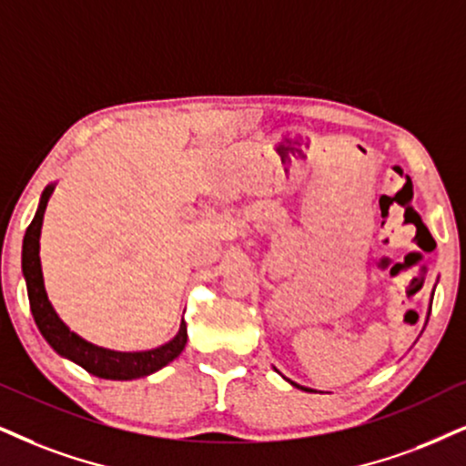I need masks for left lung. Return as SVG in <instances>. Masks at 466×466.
Wrapping results in <instances>:
<instances>
[{
    "label": "left lung",
    "instance_id": "8db88e82",
    "mask_svg": "<svg viewBox=\"0 0 466 466\" xmlns=\"http://www.w3.org/2000/svg\"><path fill=\"white\" fill-rule=\"evenodd\" d=\"M430 307H432V302H430ZM291 384H294V387H300V384H296V382H291ZM300 389H304V391H311V389H307V387H300Z\"/></svg>",
    "mask_w": 466,
    "mask_h": 466
}]
</instances>
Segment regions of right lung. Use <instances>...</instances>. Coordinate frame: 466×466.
Returning a JSON list of instances; mask_svg holds the SVG:
<instances>
[{"instance_id":"obj_1","label":"right lung","mask_w":466,"mask_h":466,"mask_svg":"<svg viewBox=\"0 0 466 466\" xmlns=\"http://www.w3.org/2000/svg\"><path fill=\"white\" fill-rule=\"evenodd\" d=\"M56 183H49L43 189L38 200V209L34 214V220L27 227L25 238H23L21 250V269L25 279L27 298H30V309L36 321L40 335L45 341L56 350L62 359L73 360L75 365L84 367L86 371L93 373L96 378L106 380H136V378L151 376L159 371L183 352L187 343V326L181 319L179 332L170 339L164 346L153 350H142V352H118V350H107L95 343L86 341L77 332H73L60 315L56 313L54 304L49 302L47 289H45L43 268H40V228H43V216L47 209L49 197L54 192Z\"/></svg>"}]
</instances>
